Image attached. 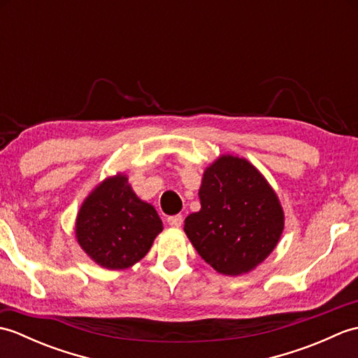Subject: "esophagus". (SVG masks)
Masks as SVG:
<instances>
[{
  "label": "esophagus",
  "instance_id": "34e87169",
  "mask_svg": "<svg viewBox=\"0 0 358 358\" xmlns=\"http://www.w3.org/2000/svg\"><path fill=\"white\" fill-rule=\"evenodd\" d=\"M167 223L172 227H181V224H183V215H172L167 218Z\"/></svg>",
  "mask_w": 358,
  "mask_h": 358
}]
</instances>
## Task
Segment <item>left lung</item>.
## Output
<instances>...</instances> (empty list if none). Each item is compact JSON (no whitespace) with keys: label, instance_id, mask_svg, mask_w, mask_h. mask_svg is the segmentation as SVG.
<instances>
[{"label":"left lung","instance_id":"obj_1","mask_svg":"<svg viewBox=\"0 0 358 358\" xmlns=\"http://www.w3.org/2000/svg\"><path fill=\"white\" fill-rule=\"evenodd\" d=\"M201 209L185 232L204 262L223 275L254 271L275 249L285 229L278 195L243 157L220 155L203 172Z\"/></svg>","mask_w":358,"mask_h":358}]
</instances>
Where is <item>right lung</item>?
<instances>
[{
	"label": "right lung",
	"mask_w": 358,
	"mask_h": 358,
	"mask_svg": "<svg viewBox=\"0 0 358 358\" xmlns=\"http://www.w3.org/2000/svg\"><path fill=\"white\" fill-rule=\"evenodd\" d=\"M162 231L155 208L134 192L127 175L121 172L92 189L75 220L80 248L90 260L110 271L138 263Z\"/></svg>",
	"instance_id": "1"
}]
</instances>
